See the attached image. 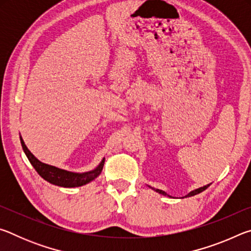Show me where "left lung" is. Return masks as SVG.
I'll use <instances>...</instances> for the list:
<instances>
[{
  "mask_svg": "<svg viewBox=\"0 0 251 251\" xmlns=\"http://www.w3.org/2000/svg\"><path fill=\"white\" fill-rule=\"evenodd\" d=\"M211 184V182H210ZM210 184H208V185H206V186H203V187H201V188H197V189H194V190H192V192L190 193H188L186 195V196H184L182 198H185V197H192V196H195V195H197V194H199V193H201V192H203V190H206L208 187L210 186ZM150 187V188H151L152 190H155L156 193H158V194H160V195H163V196H167V197H171L172 198V196L171 195H168V194H166L164 192V190H160V189H157V188H154V187H151V186H148Z\"/></svg>",
  "mask_w": 251,
  "mask_h": 251,
  "instance_id": "1",
  "label": "left lung"
}]
</instances>
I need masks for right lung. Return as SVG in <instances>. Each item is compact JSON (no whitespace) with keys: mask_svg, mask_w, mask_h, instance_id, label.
Here are the masks:
<instances>
[{"mask_svg":"<svg viewBox=\"0 0 251 251\" xmlns=\"http://www.w3.org/2000/svg\"><path fill=\"white\" fill-rule=\"evenodd\" d=\"M20 141L25 155H26L28 158L29 163L32 164V166L35 168L37 174H39L43 179L53 185H56L59 187H66V188L80 187L88 184V182H91L92 180H94L95 178L100 175L101 171H103L105 158L101 159L100 163L97 165L94 169L85 173L69 172L65 171V169L52 166V165L42 163L41 160L37 159L36 157L28 151V148L25 145V143L23 141L22 136H20Z\"/></svg>","mask_w":251,"mask_h":251,"instance_id":"right-lung-1","label":"right lung"}]
</instances>
